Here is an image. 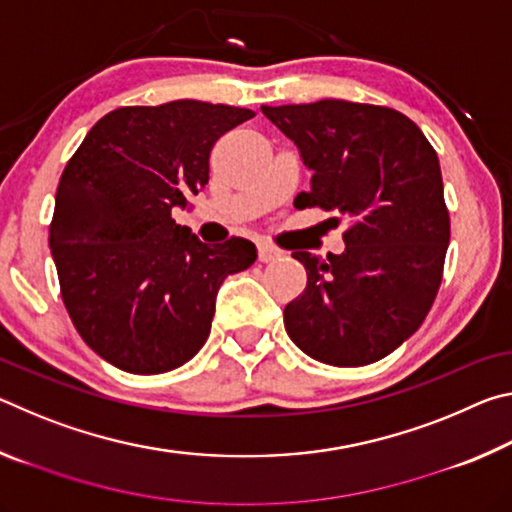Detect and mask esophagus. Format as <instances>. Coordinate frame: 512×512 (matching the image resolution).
Listing matches in <instances>:
<instances>
[{"label": "esophagus", "mask_w": 512, "mask_h": 512, "mask_svg": "<svg viewBox=\"0 0 512 512\" xmlns=\"http://www.w3.org/2000/svg\"><path fill=\"white\" fill-rule=\"evenodd\" d=\"M280 250H277L275 246H271V244H259V262H264V264H268V262H275V259H280Z\"/></svg>", "instance_id": "esophagus-1"}]
</instances>
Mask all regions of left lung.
I'll use <instances>...</instances> for the list:
<instances>
[{
    "label": "left lung",
    "mask_w": 512,
    "mask_h": 512,
    "mask_svg": "<svg viewBox=\"0 0 512 512\" xmlns=\"http://www.w3.org/2000/svg\"><path fill=\"white\" fill-rule=\"evenodd\" d=\"M314 171L296 207L350 221L341 255L298 250L307 289L284 307L291 341L329 366L384 359L422 325L449 246L438 155L393 108L323 99L262 106Z\"/></svg>",
    "instance_id": "8db88e82"
}]
</instances>
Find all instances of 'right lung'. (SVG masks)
Returning <instances> with one entry per match:
<instances>
[{"mask_svg":"<svg viewBox=\"0 0 512 512\" xmlns=\"http://www.w3.org/2000/svg\"><path fill=\"white\" fill-rule=\"evenodd\" d=\"M253 110L180 99L101 117L56 189L49 248L83 341L119 370L183 366L210 336L216 293L257 259L253 241L207 246L171 210L210 180V151Z\"/></svg>","mask_w":512,"mask_h":512,"instance_id":"right-lung-1","label":"right lung"}]
</instances>
